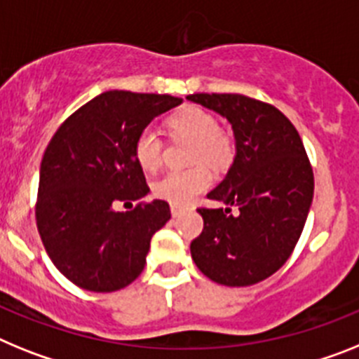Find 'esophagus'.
Wrapping results in <instances>:
<instances>
[{"label": "esophagus", "mask_w": 359, "mask_h": 359, "mask_svg": "<svg viewBox=\"0 0 359 359\" xmlns=\"http://www.w3.org/2000/svg\"><path fill=\"white\" fill-rule=\"evenodd\" d=\"M182 208H180V205H177V204H171V215H173V217H179V215H182Z\"/></svg>", "instance_id": "1"}]
</instances>
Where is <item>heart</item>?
Wrapping results in <instances>:
<instances>
[{
    "mask_svg": "<svg viewBox=\"0 0 359 359\" xmlns=\"http://www.w3.org/2000/svg\"><path fill=\"white\" fill-rule=\"evenodd\" d=\"M166 130L173 139H189L191 162L197 166L184 171H170L154 184V193L171 204H189L195 197L211 186V170L204 162L215 168L229 164L235 155L231 135L218 126L211 111L201 106L186 104L166 119ZM133 157L144 171H157L164 157V144L154 128H142L133 141Z\"/></svg>",
    "mask_w": 359,
    "mask_h": 359,
    "instance_id": "b5f03b06",
    "label": "heart"
}]
</instances>
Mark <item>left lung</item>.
<instances>
[{"instance_id":"1","label":"left lung","mask_w":359,"mask_h":359,"mask_svg":"<svg viewBox=\"0 0 359 359\" xmlns=\"http://www.w3.org/2000/svg\"><path fill=\"white\" fill-rule=\"evenodd\" d=\"M189 101L224 115L233 126L236 157L208 198L231 208H198L204 229L191 258L210 280L245 287L287 262L304 231L314 175L291 121L273 104L240 93H193Z\"/></svg>"}]
</instances>
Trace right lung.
<instances>
[{
  "label": "right lung",
  "instance_id": "1",
  "mask_svg": "<svg viewBox=\"0 0 359 359\" xmlns=\"http://www.w3.org/2000/svg\"><path fill=\"white\" fill-rule=\"evenodd\" d=\"M182 99L110 90L65 119L50 139L39 170L36 224L50 260L77 287L123 289L142 273L151 236L171 218L166 201L149 191L133 157V141L158 114Z\"/></svg>",
  "mask_w": 359,
  "mask_h": 359
}]
</instances>
